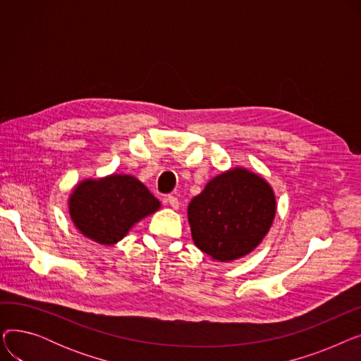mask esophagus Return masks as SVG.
<instances>
[{"instance_id": "esophagus-1", "label": "esophagus", "mask_w": 361, "mask_h": 361, "mask_svg": "<svg viewBox=\"0 0 361 361\" xmlns=\"http://www.w3.org/2000/svg\"><path fill=\"white\" fill-rule=\"evenodd\" d=\"M164 203H165V204H169L171 207H173V209H178V206H180L178 199H177L176 196H173V195L165 196V197H164Z\"/></svg>"}]
</instances>
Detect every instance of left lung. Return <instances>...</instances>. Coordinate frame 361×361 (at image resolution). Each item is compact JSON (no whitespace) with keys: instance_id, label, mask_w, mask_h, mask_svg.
Masks as SVG:
<instances>
[{"instance_id":"obj_1","label":"left lung","mask_w":361,"mask_h":361,"mask_svg":"<svg viewBox=\"0 0 361 361\" xmlns=\"http://www.w3.org/2000/svg\"><path fill=\"white\" fill-rule=\"evenodd\" d=\"M275 204L267 181L247 169H231L207 183L188 204L193 241L216 260L245 256L269 231Z\"/></svg>"}]
</instances>
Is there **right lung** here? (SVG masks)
<instances>
[{
	"instance_id": "add662e5",
	"label": "right lung",
	"mask_w": 361,
	"mask_h": 361,
	"mask_svg": "<svg viewBox=\"0 0 361 361\" xmlns=\"http://www.w3.org/2000/svg\"><path fill=\"white\" fill-rule=\"evenodd\" d=\"M159 200L131 176L83 181L70 197V215L86 237L101 244L120 241L142 218L154 214Z\"/></svg>"
}]
</instances>
